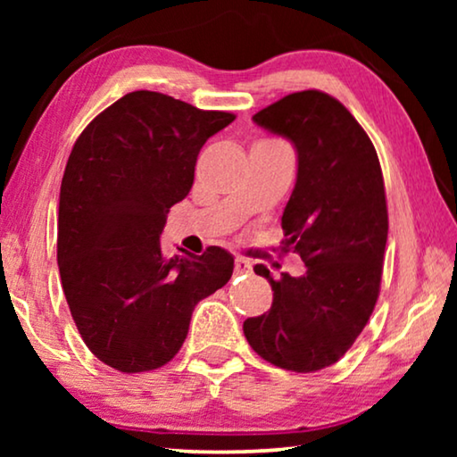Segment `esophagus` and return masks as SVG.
Instances as JSON below:
<instances>
[{"instance_id":"obj_1","label":"esophagus","mask_w":457,"mask_h":457,"mask_svg":"<svg viewBox=\"0 0 457 457\" xmlns=\"http://www.w3.org/2000/svg\"><path fill=\"white\" fill-rule=\"evenodd\" d=\"M235 272H237V274H249V272H252V264H249L247 260L237 258V260H235Z\"/></svg>"}]
</instances>
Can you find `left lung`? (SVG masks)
<instances>
[{"label":"left lung","mask_w":457,"mask_h":457,"mask_svg":"<svg viewBox=\"0 0 457 457\" xmlns=\"http://www.w3.org/2000/svg\"><path fill=\"white\" fill-rule=\"evenodd\" d=\"M258 127L297 149V180L283 212V252L303 260L302 277H266L274 297L243 333L260 358L293 372L339 361L364 330L380 291L386 197L370 137L339 99L308 89L253 116Z\"/></svg>","instance_id":"left-lung-1"}]
</instances>
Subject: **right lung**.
I'll list each match as a JSON object with an SVG mask.
<instances>
[{
    "label": "right lung",
    "instance_id": "obj_1",
    "mask_svg": "<svg viewBox=\"0 0 457 457\" xmlns=\"http://www.w3.org/2000/svg\"><path fill=\"white\" fill-rule=\"evenodd\" d=\"M235 120L164 93L133 91L87 124L60 187L58 268L85 345L133 374L170 361L204 297L228 283L235 260L162 253L174 204L189 195L204 143Z\"/></svg>",
    "mask_w": 457,
    "mask_h": 457
}]
</instances>
